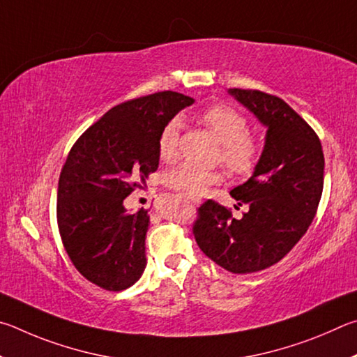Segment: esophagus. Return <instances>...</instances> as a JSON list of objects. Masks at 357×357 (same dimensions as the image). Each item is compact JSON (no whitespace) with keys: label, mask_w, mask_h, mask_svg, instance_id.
Here are the masks:
<instances>
[{"label":"esophagus","mask_w":357,"mask_h":357,"mask_svg":"<svg viewBox=\"0 0 357 357\" xmlns=\"http://www.w3.org/2000/svg\"><path fill=\"white\" fill-rule=\"evenodd\" d=\"M191 202H195V204H201L202 201H201V199H191Z\"/></svg>","instance_id":"34e87169"}]
</instances>
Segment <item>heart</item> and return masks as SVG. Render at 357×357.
<instances>
[{"mask_svg":"<svg viewBox=\"0 0 357 357\" xmlns=\"http://www.w3.org/2000/svg\"><path fill=\"white\" fill-rule=\"evenodd\" d=\"M201 122L211 130L221 142L220 160L230 171L240 175L251 174L261 155L257 137L249 131L248 119L240 111L224 103L211 105L201 112ZM180 121L172 119L158 137V155L162 161H174L178 153ZM222 182V172L215 169H202L192 165L174 167L166 175V183L180 195L190 199H199L207 195L213 185Z\"/></svg>","mask_w":357,"mask_h":357,"instance_id":"1","label":"heart"}]
</instances>
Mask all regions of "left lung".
<instances>
[{"mask_svg": "<svg viewBox=\"0 0 357 357\" xmlns=\"http://www.w3.org/2000/svg\"><path fill=\"white\" fill-rule=\"evenodd\" d=\"M266 127L265 147L251 178L230 191L248 205L241 220L215 201L199 207L192 234L202 252L235 274L270 268L307 232L323 192L320 137L282 98L229 89Z\"/></svg>", "mask_w": 357, "mask_h": 357, "instance_id": "1", "label": "left lung"}]
</instances>
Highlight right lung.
Segmentation results:
<instances>
[{
	"mask_svg": "<svg viewBox=\"0 0 357 357\" xmlns=\"http://www.w3.org/2000/svg\"><path fill=\"white\" fill-rule=\"evenodd\" d=\"M195 103L165 91L128 100L91 125L68 152L58 185V227L75 268L100 289L121 291L146 268L147 210L123 201L158 169V137Z\"/></svg>",
	"mask_w": 357,
	"mask_h": 357,
	"instance_id": "right-lung-1",
	"label": "right lung"
}]
</instances>
